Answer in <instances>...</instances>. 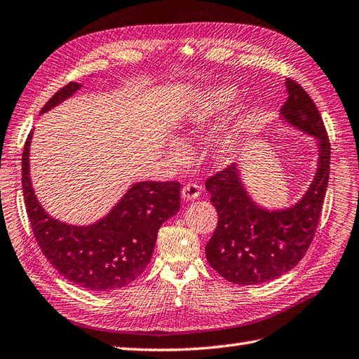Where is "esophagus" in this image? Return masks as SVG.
<instances>
[{
	"label": "esophagus",
	"mask_w": 359,
	"mask_h": 359,
	"mask_svg": "<svg viewBox=\"0 0 359 359\" xmlns=\"http://www.w3.org/2000/svg\"><path fill=\"white\" fill-rule=\"evenodd\" d=\"M199 194H201V186H198L196 182H187V184L181 190V196L186 201L196 199L199 196Z\"/></svg>",
	"instance_id": "obj_1"
}]
</instances>
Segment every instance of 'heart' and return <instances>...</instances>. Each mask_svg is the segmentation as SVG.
<instances>
[{"mask_svg":"<svg viewBox=\"0 0 359 359\" xmlns=\"http://www.w3.org/2000/svg\"><path fill=\"white\" fill-rule=\"evenodd\" d=\"M238 99L239 91L233 86H221V88L199 95L186 112L184 121H182V137L189 143H198L204 140L212 130L215 121L229 111ZM243 130H245V123L239 121L216 140L213 147V160L216 163H229L233 160L241 147ZM168 154L172 161L180 165L186 164L190 158L187 147L178 142L168 144Z\"/></svg>","mask_w":359,"mask_h":359,"instance_id":"heart-1","label":"heart"}]
</instances>
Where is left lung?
<instances>
[{"label": "left lung", "instance_id": "left-lung-1", "mask_svg": "<svg viewBox=\"0 0 359 359\" xmlns=\"http://www.w3.org/2000/svg\"><path fill=\"white\" fill-rule=\"evenodd\" d=\"M287 99L282 120L317 138V173L304 196L292 207L266 210L250 198L236 164L205 181L217 212L216 230L205 245L210 266L236 285L274 280L291 271L316 236L329 182L330 143L311 95L286 77Z\"/></svg>", "mask_w": 359, "mask_h": 359}]
</instances>
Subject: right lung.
<instances>
[{
    "label": "right lung",
    "instance_id": "right-lung-1",
    "mask_svg": "<svg viewBox=\"0 0 359 359\" xmlns=\"http://www.w3.org/2000/svg\"><path fill=\"white\" fill-rule=\"evenodd\" d=\"M81 86L77 82L65 85L43 104L41 114L72 97ZM32 135L22 152V191L43 256L67 280L85 290L109 292L134 282L151 262L160 226L178 213L180 182H137L99 222L68 225L48 216L34 195L29 169Z\"/></svg>",
    "mask_w": 359,
    "mask_h": 359
}]
</instances>
